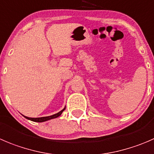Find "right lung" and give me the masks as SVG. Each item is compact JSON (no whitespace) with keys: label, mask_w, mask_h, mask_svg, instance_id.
Masks as SVG:
<instances>
[{"label":"right lung","mask_w":154,"mask_h":154,"mask_svg":"<svg viewBox=\"0 0 154 154\" xmlns=\"http://www.w3.org/2000/svg\"><path fill=\"white\" fill-rule=\"evenodd\" d=\"M65 108H64L63 110H61L60 112H59V113H56V114L54 115H52V116H49V117H39V118H31V117H25L26 119H28V120H31V121H34V122H38V123H41V122H44V121H47V120H51V119H54V118H56V117H59L61 114H62V112L65 110Z\"/></svg>","instance_id":"right-lung-1"}]
</instances>
